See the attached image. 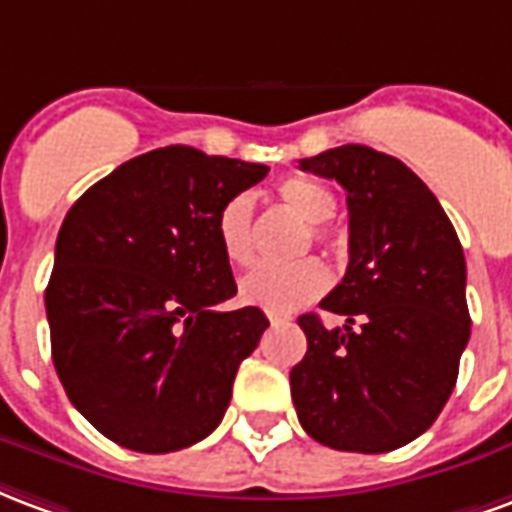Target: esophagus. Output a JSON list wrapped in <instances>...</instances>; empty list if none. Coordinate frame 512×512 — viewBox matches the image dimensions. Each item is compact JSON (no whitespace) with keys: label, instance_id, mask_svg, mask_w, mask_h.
I'll return each instance as SVG.
<instances>
[{"label":"esophagus","instance_id":"obj_1","mask_svg":"<svg viewBox=\"0 0 512 512\" xmlns=\"http://www.w3.org/2000/svg\"><path fill=\"white\" fill-rule=\"evenodd\" d=\"M267 319H270L272 324H283V322H289L292 316L289 313H278V311H267Z\"/></svg>","mask_w":512,"mask_h":512}]
</instances>
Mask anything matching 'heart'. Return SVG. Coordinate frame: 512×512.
<instances>
[{
  "instance_id": "1",
  "label": "heart",
  "mask_w": 512,
  "mask_h": 512,
  "mask_svg": "<svg viewBox=\"0 0 512 512\" xmlns=\"http://www.w3.org/2000/svg\"><path fill=\"white\" fill-rule=\"evenodd\" d=\"M278 199L297 218L313 223V242H324L330 248L338 245L335 234L324 223L333 218L335 204H338L333 190L327 185L311 177H289L278 185ZM253 207L256 204H253L251 193H237L220 207L218 223H215L220 251L237 267L251 264L253 251H256ZM327 283H330V275L319 261L313 259L294 261V264H259L240 278V300L264 308V311L286 313L316 300L327 289Z\"/></svg>"
}]
</instances>
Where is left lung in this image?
<instances>
[{"label": "left lung", "mask_w": 512, "mask_h": 512, "mask_svg": "<svg viewBox=\"0 0 512 512\" xmlns=\"http://www.w3.org/2000/svg\"><path fill=\"white\" fill-rule=\"evenodd\" d=\"M300 169L346 190L349 267L319 302L346 316L343 330L316 313L297 319L308 352L289 374L294 409L322 445L390 453L425 434L453 393L472 324L464 251L434 193L393 155L343 144Z\"/></svg>", "instance_id": "1"}]
</instances>
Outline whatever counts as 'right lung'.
Masks as SVG:
<instances>
[{"instance_id":"obj_1","label":"right lung","mask_w":512,"mask_h":512,"mask_svg":"<svg viewBox=\"0 0 512 512\" xmlns=\"http://www.w3.org/2000/svg\"><path fill=\"white\" fill-rule=\"evenodd\" d=\"M267 166L152 149L95 182L62 220L46 289L51 357L70 404L111 442L174 453L210 436L237 368L270 327L237 294L220 207Z\"/></svg>"}]
</instances>
